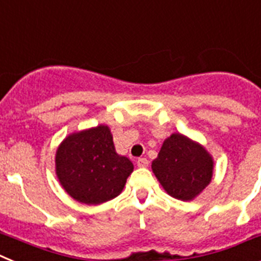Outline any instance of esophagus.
Masks as SVG:
<instances>
[{
	"instance_id": "esophagus-1",
	"label": "esophagus",
	"mask_w": 261,
	"mask_h": 261,
	"mask_svg": "<svg viewBox=\"0 0 261 261\" xmlns=\"http://www.w3.org/2000/svg\"><path fill=\"white\" fill-rule=\"evenodd\" d=\"M148 160H147L146 158H139L137 160V164H138V167H147V165H148Z\"/></svg>"
}]
</instances>
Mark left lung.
<instances>
[{"label":"left lung","mask_w":261,"mask_h":261,"mask_svg":"<svg viewBox=\"0 0 261 261\" xmlns=\"http://www.w3.org/2000/svg\"><path fill=\"white\" fill-rule=\"evenodd\" d=\"M152 171L167 193L189 201L212 181L213 160L202 146L181 134H172L152 162Z\"/></svg>","instance_id":"1"}]
</instances>
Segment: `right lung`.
Instances as JSON below:
<instances>
[{
  "mask_svg": "<svg viewBox=\"0 0 261 261\" xmlns=\"http://www.w3.org/2000/svg\"><path fill=\"white\" fill-rule=\"evenodd\" d=\"M134 169L133 163L115 152L108 126L74 133L56 152V174L76 201L98 205L115 198Z\"/></svg>",
  "mask_w": 261,
  "mask_h": 261,
  "instance_id": "obj_1",
  "label": "right lung"
}]
</instances>
